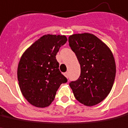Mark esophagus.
I'll return each instance as SVG.
<instances>
[{
	"label": "esophagus",
	"mask_w": 128,
	"mask_h": 128,
	"mask_svg": "<svg viewBox=\"0 0 128 128\" xmlns=\"http://www.w3.org/2000/svg\"><path fill=\"white\" fill-rule=\"evenodd\" d=\"M64 75L66 76L67 78H68V72L65 73V74H64Z\"/></svg>",
	"instance_id": "obj_1"
}]
</instances>
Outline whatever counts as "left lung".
<instances>
[{
  "label": "left lung",
  "mask_w": 128,
  "mask_h": 128,
  "mask_svg": "<svg viewBox=\"0 0 128 128\" xmlns=\"http://www.w3.org/2000/svg\"><path fill=\"white\" fill-rule=\"evenodd\" d=\"M69 45L79 60L81 74L70 83L75 98L86 106H93L105 99L112 88L116 63L112 51L90 33L74 34Z\"/></svg>",
  "instance_id": "obj_1"
}]
</instances>
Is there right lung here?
Instances as JSON below:
<instances>
[{
    "label": "right lung",
    "instance_id": "1",
    "mask_svg": "<svg viewBox=\"0 0 128 128\" xmlns=\"http://www.w3.org/2000/svg\"><path fill=\"white\" fill-rule=\"evenodd\" d=\"M66 36L44 35L25 51L19 60L17 78L22 95L32 105L49 106L61 84L68 82L56 59Z\"/></svg>",
    "mask_w": 128,
    "mask_h": 128
}]
</instances>
